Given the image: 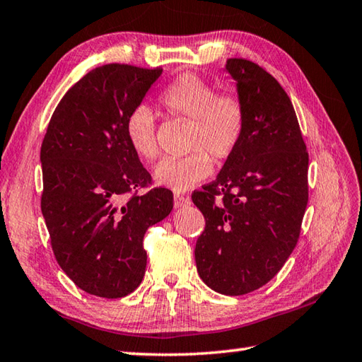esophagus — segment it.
I'll use <instances>...</instances> for the list:
<instances>
[{"mask_svg": "<svg viewBox=\"0 0 362 362\" xmlns=\"http://www.w3.org/2000/svg\"><path fill=\"white\" fill-rule=\"evenodd\" d=\"M189 204H191V201L188 197L182 196V194H174V206H175V209H182V206H187Z\"/></svg>", "mask_w": 362, "mask_h": 362, "instance_id": "esophagus-1", "label": "esophagus"}]
</instances>
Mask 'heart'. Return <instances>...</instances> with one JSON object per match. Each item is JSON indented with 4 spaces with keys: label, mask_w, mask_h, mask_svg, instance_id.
I'll use <instances>...</instances> for the list:
<instances>
[{
    "label": "heart",
    "mask_w": 362,
    "mask_h": 362,
    "mask_svg": "<svg viewBox=\"0 0 362 362\" xmlns=\"http://www.w3.org/2000/svg\"><path fill=\"white\" fill-rule=\"evenodd\" d=\"M160 104L169 117L189 121L191 152L183 158L163 160L153 179L160 187L183 193L211 174L213 161H226L240 148L245 130V105L235 91H218L211 82L197 74H182L161 91ZM126 136L138 157L153 161L158 157L156 117L146 105L130 112Z\"/></svg>",
    "instance_id": "heart-1"
}]
</instances>
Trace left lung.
I'll return each mask as SVG.
<instances>
[{
  "label": "left lung",
  "instance_id": "obj_1",
  "mask_svg": "<svg viewBox=\"0 0 362 362\" xmlns=\"http://www.w3.org/2000/svg\"><path fill=\"white\" fill-rule=\"evenodd\" d=\"M245 105L240 148L216 180L191 194L205 228L197 272L206 286L244 296L279 274L294 250L308 205V151L286 91L247 59H228Z\"/></svg>",
  "mask_w": 362,
  "mask_h": 362
}]
</instances>
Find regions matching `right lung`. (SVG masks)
Listing matches in <instances>:
<instances>
[{
	"label": "right lung",
	"mask_w": 362,
	"mask_h": 362,
	"mask_svg": "<svg viewBox=\"0 0 362 362\" xmlns=\"http://www.w3.org/2000/svg\"><path fill=\"white\" fill-rule=\"evenodd\" d=\"M161 68L109 64L87 73L54 110L42 143V213L62 271L91 296L119 298L144 276L146 230L173 210L151 185L126 119Z\"/></svg>",
	"instance_id": "1"
}]
</instances>
